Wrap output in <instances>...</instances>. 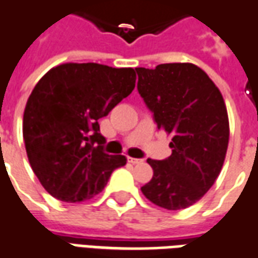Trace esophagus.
I'll return each mask as SVG.
<instances>
[{"label":"esophagus","mask_w":258,"mask_h":258,"mask_svg":"<svg viewBox=\"0 0 258 258\" xmlns=\"http://www.w3.org/2000/svg\"><path fill=\"white\" fill-rule=\"evenodd\" d=\"M128 162L130 163H133V165H138V163H142L144 160L138 159V158H130L128 156Z\"/></svg>","instance_id":"1"}]
</instances>
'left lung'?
Here are the masks:
<instances>
[{
    "label": "left lung",
    "mask_w": 258,
    "mask_h": 258,
    "mask_svg": "<svg viewBox=\"0 0 258 258\" xmlns=\"http://www.w3.org/2000/svg\"><path fill=\"white\" fill-rule=\"evenodd\" d=\"M135 71L138 92L158 130L172 134V155L148 159L154 176L141 191L165 210H184L201 200L221 173L229 142L226 106L217 85L194 64Z\"/></svg>",
    "instance_id": "1"
}]
</instances>
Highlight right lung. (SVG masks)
I'll use <instances>...</instances> for the list:
<instances>
[{
	"mask_svg": "<svg viewBox=\"0 0 258 258\" xmlns=\"http://www.w3.org/2000/svg\"><path fill=\"white\" fill-rule=\"evenodd\" d=\"M133 68L67 62L36 84L23 113V141L30 166L48 194L81 203L102 191L123 155L103 151L99 118L135 88Z\"/></svg>",
	"mask_w": 258,
	"mask_h": 258,
	"instance_id": "obj_1",
	"label": "right lung"
}]
</instances>
